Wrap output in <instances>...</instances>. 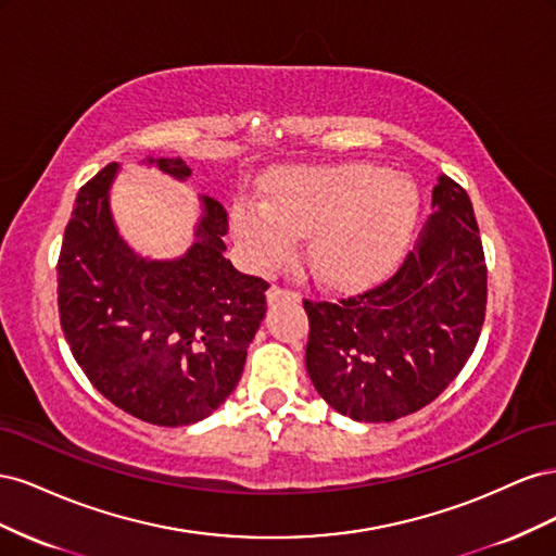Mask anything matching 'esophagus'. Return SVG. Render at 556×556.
Wrapping results in <instances>:
<instances>
[{
  "label": "esophagus",
  "mask_w": 556,
  "mask_h": 556,
  "mask_svg": "<svg viewBox=\"0 0 556 556\" xmlns=\"http://www.w3.org/2000/svg\"><path fill=\"white\" fill-rule=\"evenodd\" d=\"M282 299H294V301H299V294L292 292V290L280 288V285H271V288H268V292H266V301H268V304H276V301H282Z\"/></svg>",
  "instance_id": "34e87169"
}]
</instances>
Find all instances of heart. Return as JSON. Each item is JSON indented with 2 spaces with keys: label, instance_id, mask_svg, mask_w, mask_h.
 <instances>
[{
  "label": "heart",
  "instance_id": "1",
  "mask_svg": "<svg viewBox=\"0 0 556 556\" xmlns=\"http://www.w3.org/2000/svg\"><path fill=\"white\" fill-rule=\"evenodd\" d=\"M415 185L374 164L299 166L268 180L264 204L239 199L231 227L262 271L288 260L308 238V264L336 288L366 285L399 262L415 220Z\"/></svg>",
  "mask_w": 556,
  "mask_h": 556
}]
</instances>
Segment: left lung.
<instances>
[{
  "instance_id": "8db88e82",
  "label": "left lung",
  "mask_w": 556,
  "mask_h": 556,
  "mask_svg": "<svg viewBox=\"0 0 556 556\" xmlns=\"http://www.w3.org/2000/svg\"><path fill=\"white\" fill-rule=\"evenodd\" d=\"M399 271L339 301H304L306 368L333 410L394 422L425 408L459 376L480 339L486 264L473 206L447 176Z\"/></svg>"
}]
</instances>
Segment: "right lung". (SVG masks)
Returning a JSON list of instances; mask_svg holds the SVG:
<instances>
[{"label":"right lung","mask_w":556,"mask_h":556,"mask_svg":"<svg viewBox=\"0 0 556 556\" xmlns=\"http://www.w3.org/2000/svg\"><path fill=\"white\" fill-rule=\"evenodd\" d=\"M178 180L180 157H148ZM111 162L76 194L58 260L64 339L83 374L117 408L157 427L208 417L241 380L266 313L268 282L225 257L227 211L201 197L194 243L178 260H146L117 233Z\"/></svg>","instance_id":"add662e5"}]
</instances>
